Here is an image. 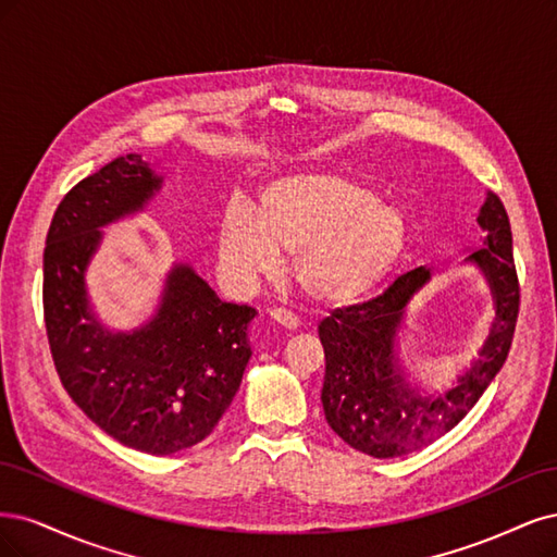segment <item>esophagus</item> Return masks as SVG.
Listing matches in <instances>:
<instances>
[{
    "label": "esophagus",
    "instance_id": "1",
    "mask_svg": "<svg viewBox=\"0 0 557 557\" xmlns=\"http://www.w3.org/2000/svg\"><path fill=\"white\" fill-rule=\"evenodd\" d=\"M268 317H271L277 326H282V329H286V331H294V329H298V317H296L292 310L273 308L271 312H268Z\"/></svg>",
    "mask_w": 557,
    "mask_h": 557
}]
</instances>
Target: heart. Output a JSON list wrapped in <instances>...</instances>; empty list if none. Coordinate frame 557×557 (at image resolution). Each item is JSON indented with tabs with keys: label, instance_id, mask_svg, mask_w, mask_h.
Returning a JSON list of instances; mask_svg holds the SVG:
<instances>
[{
	"label": "heart",
	"instance_id": "b5f03b06",
	"mask_svg": "<svg viewBox=\"0 0 557 557\" xmlns=\"http://www.w3.org/2000/svg\"><path fill=\"white\" fill-rule=\"evenodd\" d=\"M407 240L403 210L331 169L275 175L261 185L259 208L233 196L220 218V255L233 273L271 277L284 252H296L300 292L333 308L380 289L403 261Z\"/></svg>",
	"mask_w": 557,
	"mask_h": 557
}]
</instances>
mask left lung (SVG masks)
<instances>
[{"instance_id":"left-lung-1","label":"left lung","mask_w":557,"mask_h":557,"mask_svg":"<svg viewBox=\"0 0 557 557\" xmlns=\"http://www.w3.org/2000/svg\"><path fill=\"white\" fill-rule=\"evenodd\" d=\"M479 226L483 247L465 261L481 268L495 300V319L479 358L440 396H423L405 382L396 356V333L407 302L430 282L428 268H414L368 302L337 308L319 324L326 354L321 403L329 425L356 451L398 458L435 442L479 403L505 366L516 331L520 286L513 263L511 224L499 196L488 191Z\"/></svg>"}]
</instances>
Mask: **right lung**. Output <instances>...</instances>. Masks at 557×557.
I'll return each instance as SVG.
<instances>
[{
	"mask_svg": "<svg viewBox=\"0 0 557 557\" xmlns=\"http://www.w3.org/2000/svg\"><path fill=\"white\" fill-rule=\"evenodd\" d=\"M161 177L140 154L113 159L58 206L44 252V319L62 386L124 446L171 456L203 442L240 388L257 310L224 302L187 263L166 277L146 326L111 333L85 289L101 226L143 210Z\"/></svg>",
	"mask_w": 557,
	"mask_h": 557,
	"instance_id": "obj_1",
	"label": "right lung"
}]
</instances>
